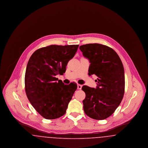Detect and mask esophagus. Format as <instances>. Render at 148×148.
<instances>
[{"instance_id":"34e87169","label":"esophagus","mask_w":148,"mask_h":148,"mask_svg":"<svg viewBox=\"0 0 148 148\" xmlns=\"http://www.w3.org/2000/svg\"><path fill=\"white\" fill-rule=\"evenodd\" d=\"M82 85L77 84V89L80 90L82 89Z\"/></svg>"}]
</instances>
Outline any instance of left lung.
Segmentation results:
<instances>
[{
  "mask_svg": "<svg viewBox=\"0 0 148 148\" xmlns=\"http://www.w3.org/2000/svg\"><path fill=\"white\" fill-rule=\"evenodd\" d=\"M83 56L90 64L89 75H96L97 88L82 87L86 97L83 109L86 115L96 120L106 119L113 114L123 98L125 76L118 54L104 45L94 43L80 46Z\"/></svg>",
  "mask_w": 148,
  "mask_h": 148,
  "instance_id": "obj_1",
  "label": "left lung"
}]
</instances>
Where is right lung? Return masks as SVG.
Instances as JSON below:
<instances>
[{
    "mask_svg": "<svg viewBox=\"0 0 148 148\" xmlns=\"http://www.w3.org/2000/svg\"><path fill=\"white\" fill-rule=\"evenodd\" d=\"M79 45L49 46L36 50L30 56L25 74V92L31 104L46 119L63 116L77 89L76 83L64 85L55 77L63 75Z\"/></svg>",
    "mask_w": 148,
    "mask_h": 148,
    "instance_id": "add662e5",
    "label": "right lung"
}]
</instances>
